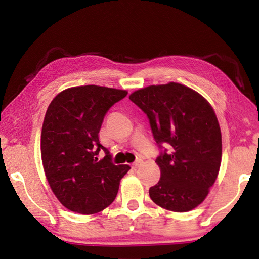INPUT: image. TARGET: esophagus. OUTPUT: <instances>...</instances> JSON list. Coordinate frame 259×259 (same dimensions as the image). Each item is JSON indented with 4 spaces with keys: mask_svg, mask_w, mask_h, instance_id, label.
<instances>
[{
    "mask_svg": "<svg viewBox=\"0 0 259 259\" xmlns=\"http://www.w3.org/2000/svg\"><path fill=\"white\" fill-rule=\"evenodd\" d=\"M142 163H143L142 160H137V161L134 162V163H133V168L134 169H137L138 166H140V164H142Z\"/></svg>",
    "mask_w": 259,
    "mask_h": 259,
    "instance_id": "esophagus-1",
    "label": "esophagus"
}]
</instances>
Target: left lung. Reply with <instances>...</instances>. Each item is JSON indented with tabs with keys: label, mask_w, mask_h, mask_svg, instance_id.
I'll list each match as a JSON object with an SVG mask.
<instances>
[{
	"label": "left lung",
	"mask_w": 259,
	"mask_h": 259,
	"mask_svg": "<svg viewBox=\"0 0 259 259\" xmlns=\"http://www.w3.org/2000/svg\"><path fill=\"white\" fill-rule=\"evenodd\" d=\"M129 99L147 115L162 150L155 161L161 178L150 188L153 202L176 212L198 207L216 181L222 161V134L211 105L175 82L143 88Z\"/></svg>",
	"instance_id": "obj_1"
}]
</instances>
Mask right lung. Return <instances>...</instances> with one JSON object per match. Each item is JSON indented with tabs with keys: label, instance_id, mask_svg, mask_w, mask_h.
Returning <instances> with one entry per match:
<instances>
[{
	"label": "right lung",
	"instance_id": "1",
	"mask_svg": "<svg viewBox=\"0 0 259 259\" xmlns=\"http://www.w3.org/2000/svg\"><path fill=\"white\" fill-rule=\"evenodd\" d=\"M128 91L82 85L61 91L47 109L41 134L46 177L56 198L71 211L93 214L116 198L120 181L129 171L115 165L99 142L104 116ZM104 159L98 160L99 151Z\"/></svg>",
	"mask_w": 259,
	"mask_h": 259
}]
</instances>
